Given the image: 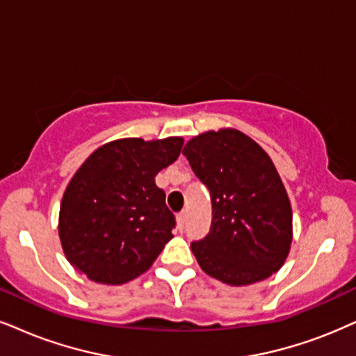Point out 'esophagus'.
<instances>
[{
	"label": "esophagus",
	"mask_w": 356,
	"mask_h": 356,
	"mask_svg": "<svg viewBox=\"0 0 356 356\" xmlns=\"http://www.w3.org/2000/svg\"><path fill=\"white\" fill-rule=\"evenodd\" d=\"M186 218H187L186 211H181V213L177 215V228H179V230H184V225H186Z\"/></svg>",
	"instance_id": "1"
}]
</instances>
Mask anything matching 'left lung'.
Here are the masks:
<instances>
[{
  "label": "left lung",
  "mask_w": 356,
  "mask_h": 356,
  "mask_svg": "<svg viewBox=\"0 0 356 356\" xmlns=\"http://www.w3.org/2000/svg\"><path fill=\"white\" fill-rule=\"evenodd\" d=\"M182 154L209 188V235L191 243L200 268L230 286L263 281L284 264L292 211L271 157L236 129L199 134Z\"/></svg>",
  "instance_id": "obj_1"
}]
</instances>
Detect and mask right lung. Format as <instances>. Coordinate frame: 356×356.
I'll use <instances>...</instances> for the list:
<instances>
[{"label":"right lung","instance_id":"add662e5","mask_svg":"<svg viewBox=\"0 0 356 356\" xmlns=\"http://www.w3.org/2000/svg\"><path fill=\"white\" fill-rule=\"evenodd\" d=\"M182 145V138H128L88 156L67 186L58 218L72 266L102 284H124L151 268L175 228L154 177Z\"/></svg>","mask_w":356,"mask_h":356}]
</instances>
